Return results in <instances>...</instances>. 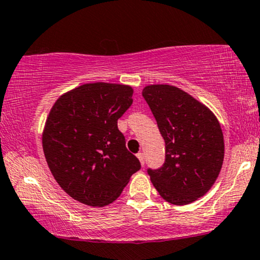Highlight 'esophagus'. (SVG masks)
<instances>
[{
  "label": "esophagus",
  "instance_id": "1",
  "mask_svg": "<svg viewBox=\"0 0 260 260\" xmlns=\"http://www.w3.org/2000/svg\"><path fill=\"white\" fill-rule=\"evenodd\" d=\"M137 158L140 159V163H141V166L142 167L145 166V154H143L142 152H139V153H137Z\"/></svg>",
  "mask_w": 260,
  "mask_h": 260
}]
</instances>
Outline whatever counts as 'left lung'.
<instances>
[{"instance_id":"1","label":"left lung","mask_w":260,"mask_h":260,"mask_svg":"<svg viewBox=\"0 0 260 260\" xmlns=\"http://www.w3.org/2000/svg\"><path fill=\"white\" fill-rule=\"evenodd\" d=\"M142 96L166 141V161L148 169L155 190L167 202L184 206L204 196L224 160V136L207 106L173 85H148Z\"/></svg>"}]
</instances>
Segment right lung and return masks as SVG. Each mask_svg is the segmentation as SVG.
<instances>
[{"label": "right lung", "instance_id": "add662e5", "mask_svg": "<svg viewBox=\"0 0 260 260\" xmlns=\"http://www.w3.org/2000/svg\"><path fill=\"white\" fill-rule=\"evenodd\" d=\"M133 93L129 85L93 82L63 93L52 106L42 133L46 161L58 185L80 203L114 202L141 168L118 129Z\"/></svg>", "mask_w": 260, "mask_h": 260}]
</instances>
